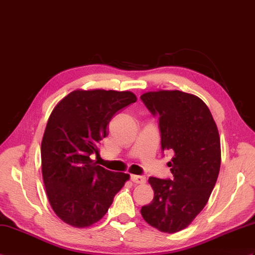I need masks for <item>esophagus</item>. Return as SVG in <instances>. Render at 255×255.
Here are the masks:
<instances>
[{
    "instance_id": "34e87169",
    "label": "esophagus",
    "mask_w": 255,
    "mask_h": 255,
    "mask_svg": "<svg viewBox=\"0 0 255 255\" xmlns=\"http://www.w3.org/2000/svg\"><path fill=\"white\" fill-rule=\"evenodd\" d=\"M131 181L137 183V185H143V183H145L146 179L144 176H135V175H132L131 176Z\"/></svg>"
}]
</instances>
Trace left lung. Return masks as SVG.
<instances>
[{
    "mask_svg": "<svg viewBox=\"0 0 255 255\" xmlns=\"http://www.w3.org/2000/svg\"><path fill=\"white\" fill-rule=\"evenodd\" d=\"M158 116L162 150L174 151L167 165L174 178L150 177L153 201L141 215L152 227L174 234L187 228L208 203L221 168V139L202 100L179 90L149 91L141 96Z\"/></svg>",
    "mask_w": 255,
    "mask_h": 255,
    "instance_id": "left-lung-1",
    "label": "left lung"
}]
</instances>
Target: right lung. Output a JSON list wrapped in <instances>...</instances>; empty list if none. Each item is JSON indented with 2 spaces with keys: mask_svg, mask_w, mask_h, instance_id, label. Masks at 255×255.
I'll use <instances>...</instances> for the list:
<instances>
[{
  "mask_svg": "<svg viewBox=\"0 0 255 255\" xmlns=\"http://www.w3.org/2000/svg\"><path fill=\"white\" fill-rule=\"evenodd\" d=\"M130 91L75 90L53 109L41 142V166L51 208L76 228L98 223L129 180L94 163L116 112L134 103Z\"/></svg>",
  "mask_w": 255,
  "mask_h": 255,
  "instance_id": "1",
  "label": "right lung"
}]
</instances>
